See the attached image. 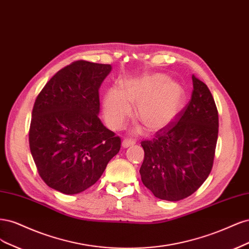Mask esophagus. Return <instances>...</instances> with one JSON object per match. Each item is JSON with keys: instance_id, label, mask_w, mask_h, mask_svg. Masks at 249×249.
<instances>
[{"instance_id": "obj_1", "label": "esophagus", "mask_w": 249, "mask_h": 249, "mask_svg": "<svg viewBox=\"0 0 249 249\" xmlns=\"http://www.w3.org/2000/svg\"><path fill=\"white\" fill-rule=\"evenodd\" d=\"M134 142H135V141L132 139H124L122 142V146H123V148H128V147L132 146Z\"/></svg>"}]
</instances>
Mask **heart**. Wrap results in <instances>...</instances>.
<instances>
[{
	"mask_svg": "<svg viewBox=\"0 0 249 249\" xmlns=\"http://www.w3.org/2000/svg\"><path fill=\"white\" fill-rule=\"evenodd\" d=\"M184 90L163 74H148L113 88L103 98V116L107 126L119 130L132 115L149 131L163 129L177 117L184 103Z\"/></svg>",
	"mask_w": 249,
	"mask_h": 249,
	"instance_id": "1",
	"label": "heart"
}]
</instances>
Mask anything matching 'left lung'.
<instances>
[{
  "instance_id": "obj_1",
  "label": "left lung",
  "mask_w": 249,
  "mask_h": 249,
  "mask_svg": "<svg viewBox=\"0 0 249 249\" xmlns=\"http://www.w3.org/2000/svg\"><path fill=\"white\" fill-rule=\"evenodd\" d=\"M191 99L152 140L142 141V181L156 197L177 200L196 192L211 173L218 138V110L202 81L192 76Z\"/></svg>"
}]
</instances>
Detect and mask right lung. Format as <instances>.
<instances>
[{
  "instance_id": "obj_1",
  "label": "right lung",
  "mask_w": 249,
  "mask_h": 249,
  "mask_svg": "<svg viewBox=\"0 0 249 249\" xmlns=\"http://www.w3.org/2000/svg\"><path fill=\"white\" fill-rule=\"evenodd\" d=\"M108 64L84 60L58 71L40 91L29 130L31 154L47 186L75 195L99 180L121 138L98 118L99 88Z\"/></svg>"
}]
</instances>
